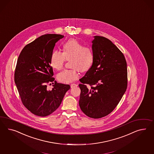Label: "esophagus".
<instances>
[{"label": "esophagus", "mask_w": 154, "mask_h": 154, "mask_svg": "<svg viewBox=\"0 0 154 154\" xmlns=\"http://www.w3.org/2000/svg\"><path fill=\"white\" fill-rule=\"evenodd\" d=\"M78 85H77V84H75V83H72V84H71V88H75V87H76V86H77Z\"/></svg>", "instance_id": "obj_1"}]
</instances>
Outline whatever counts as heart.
I'll list each match as a JSON object with an SVG mask.
<instances>
[{
	"mask_svg": "<svg viewBox=\"0 0 154 154\" xmlns=\"http://www.w3.org/2000/svg\"><path fill=\"white\" fill-rule=\"evenodd\" d=\"M66 60H71L72 69H65L57 75L59 81L71 83L79 77V71H88L94 62V55L91 49L86 47L78 40L72 38L63 46V53L53 51L50 57V65L55 69L60 70Z\"/></svg>",
	"mask_w": 154,
	"mask_h": 154,
	"instance_id": "obj_1",
	"label": "heart"
}]
</instances>
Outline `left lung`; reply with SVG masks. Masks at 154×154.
I'll return each mask as SVG.
<instances>
[{"mask_svg": "<svg viewBox=\"0 0 154 154\" xmlns=\"http://www.w3.org/2000/svg\"><path fill=\"white\" fill-rule=\"evenodd\" d=\"M92 43L94 60L79 79V105L87 116L98 119L112 112L121 101L127 88V68L124 55L108 38L95 36Z\"/></svg>", "mask_w": 154, "mask_h": 154, "instance_id": "obj_1", "label": "left lung"}]
</instances>
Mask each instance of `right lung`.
I'll list each match as a JSON object with an SVG mask.
<instances>
[{"mask_svg":"<svg viewBox=\"0 0 154 154\" xmlns=\"http://www.w3.org/2000/svg\"><path fill=\"white\" fill-rule=\"evenodd\" d=\"M63 37L59 34L42 35L25 46L17 60L14 82L22 104L36 116H48L54 112L71 88L54 81L50 66L55 43ZM50 82L54 88L48 91L47 84Z\"/></svg>","mask_w":154,"mask_h":154,"instance_id":"obj_1","label":"right lung"}]
</instances>
